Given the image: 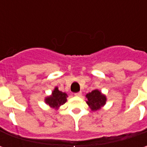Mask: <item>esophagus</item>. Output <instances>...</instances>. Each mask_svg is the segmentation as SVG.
Here are the masks:
<instances>
[{
	"mask_svg": "<svg viewBox=\"0 0 147 147\" xmlns=\"http://www.w3.org/2000/svg\"><path fill=\"white\" fill-rule=\"evenodd\" d=\"M76 96H82V92H77V93L74 94Z\"/></svg>",
	"mask_w": 147,
	"mask_h": 147,
	"instance_id": "obj_1",
	"label": "esophagus"
}]
</instances>
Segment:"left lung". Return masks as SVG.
<instances>
[{"label": "left lung", "mask_w": 147, "mask_h": 147, "mask_svg": "<svg viewBox=\"0 0 147 147\" xmlns=\"http://www.w3.org/2000/svg\"><path fill=\"white\" fill-rule=\"evenodd\" d=\"M87 104L92 111H96L101 109L106 104L107 98L105 95L103 94L98 89H95L86 95Z\"/></svg>", "instance_id": "obj_1"}]
</instances>
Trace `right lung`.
Listing matches in <instances>:
<instances>
[{"instance_id":"add662e5","label":"right lung","mask_w":147,"mask_h":147,"mask_svg":"<svg viewBox=\"0 0 147 147\" xmlns=\"http://www.w3.org/2000/svg\"><path fill=\"white\" fill-rule=\"evenodd\" d=\"M68 95L59 91L58 87H55L51 92V95L45 97V103L48 105L55 110H59V108L67 101Z\"/></svg>"}]
</instances>
